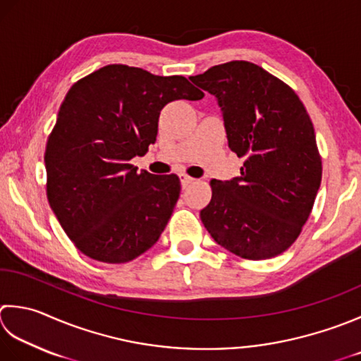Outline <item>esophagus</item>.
Segmentation results:
<instances>
[{
	"label": "esophagus",
	"instance_id": "1",
	"mask_svg": "<svg viewBox=\"0 0 361 361\" xmlns=\"http://www.w3.org/2000/svg\"><path fill=\"white\" fill-rule=\"evenodd\" d=\"M180 181H181V188L185 189V188H188L190 185V183L194 181V178H190V176H188L185 173H180Z\"/></svg>",
	"mask_w": 361,
	"mask_h": 361
}]
</instances>
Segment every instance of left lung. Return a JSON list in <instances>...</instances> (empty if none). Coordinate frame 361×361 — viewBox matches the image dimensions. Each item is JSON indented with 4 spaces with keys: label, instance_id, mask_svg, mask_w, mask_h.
I'll use <instances>...</instances> for the list:
<instances>
[{
    "label": "left lung",
    "instance_id": "1",
    "mask_svg": "<svg viewBox=\"0 0 361 361\" xmlns=\"http://www.w3.org/2000/svg\"><path fill=\"white\" fill-rule=\"evenodd\" d=\"M216 97L241 176L211 180L200 211L214 241L245 259L283 253L300 235L321 186L314 128L295 92L257 63L231 61L190 76Z\"/></svg>",
    "mask_w": 361,
    "mask_h": 361
}]
</instances>
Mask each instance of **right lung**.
Wrapping results in <instances>:
<instances>
[{"mask_svg":"<svg viewBox=\"0 0 361 361\" xmlns=\"http://www.w3.org/2000/svg\"><path fill=\"white\" fill-rule=\"evenodd\" d=\"M200 100L185 76L112 63L67 92L45 150L47 197L84 255L120 264L158 241L180 197L176 175L137 173L130 164L158 134L159 112Z\"/></svg>","mask_w":361,"mask_h":361,"instance_id":"add662e5","label":"right lung"}]
</instances>
